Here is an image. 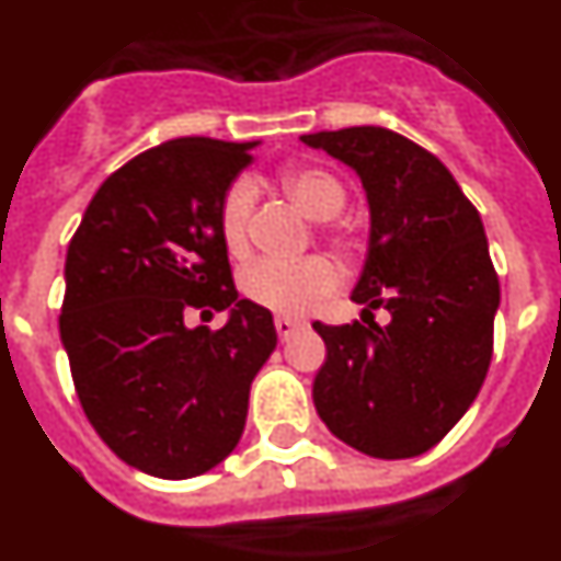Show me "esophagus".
Instances as JSON below:
<instances>
[{
	"instance_id": "34e87169",
	"label": "esophagus",
	"mask_w": 561,
	"mask_h": 561,
	"mask_svg": "<svg viewBox=\"0 0 561 561\" xmlns=\"http://www.w3.org/2000/svg\"><path fill=\"white\" fill-rule=\"evenodd\" d=\"M273 324H276V333H279L282 342L294 336V333L302 328V322H299V319H294V317H276V319H273Z\"/></svg>"
}]
</instances>
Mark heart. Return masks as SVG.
<instances>
[{"label":"heart","mask_w":561,"mask_h":561,"mask_svg":"<svg viewBox=\"0 0 561 561\" xmlns=\"http://www.w3.org/2000/svg\"><path fill=\"white\" fill-rule=\"evenodd\" d=\"M282 187L290 199L313 219H331L345 205V187L336 176L322 168H305L296 164L282 173ZM256 205V185L251 179H237L225 191L219 205V233L228 253L242 256L251 244V216ZM342 271L331 259L308 256L299 262H282V259H253L239 273V288L253 305H262L276 313L299 317L310 310L319 299L339 288Z\"/></svg>","instance_id":"obj_1"}]
</instances>
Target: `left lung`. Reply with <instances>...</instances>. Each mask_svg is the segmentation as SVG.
<instances>
[{
    "label": "left lung",
    "instance_id": "1",
    "mask_svg": "<svg viewBox=\"0 0 561 561\" xmlns=\"http://www.w3.org/2000/svg\"><path fill=\"white\" fill-rule=\"evenodd\" d=\"M362 179L368 259L353 288L368 324L313 322L328 356L313 404L328 431L376 459L425 454L465 416L493 353L499 276L479 210L431 150L388 128L305 134ZM385 307L388 325L370 309Z\"/></svg>",
    "mask_w": 561,
    "mask_h": 561
}]
</instances>
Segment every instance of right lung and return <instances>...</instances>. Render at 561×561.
Here are the masks:
<instances>
[{"label": "right lung", "mask_w": 561, "mask_h": 561, "mask_svg": "<svg viewBox=\"0 0 561 561\" xmlns=\"http://www.w3.org/2000/svg\"><path fill=\"white\" fill-rule=\"evenodd\" d=\"M256 145L182 136L145 150L102 182L68 244L59 336L77 397L107 448L150 477H199L237 448L276 347L219 233ZM191 307L228 309L229 322L187 329Z\"/></svg>", "instance_id": "obj_1"}]
</instances>
